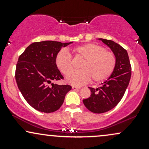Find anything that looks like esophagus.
<instances>
[{
	"mask_svg": "<svg viewBox=\"0 0 149 149\" xmlns=\"http://www.w3.org/2000/svg\"><path fill=\"white\" fill-rule=\"evenodd\" d=\"M72 89L73 90H79L80 89V87H77V86H72Z\"/></svg>",
	"mask_w": 149,
	"mask_h": 149,
	"instance_id": "34e87169",
	"label": "esophagus"
}]
</instances>
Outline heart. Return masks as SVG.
Returning <instances> with one entry per match:
<instances>
[{
	"mask_svg": "<svg viewBox=\"0 0 149 149\" xmlns=\"http://www.w3.org/2000/svg\"><path fill=\"white\" fill-rule=\"evenodd\" d=\"M72 52L76 57L83 59L80 65V71L73 69L70 54L64 50L57 53L55 64L61 73L66 75V81L69 84L82 85L92 79L95 83L107 80L111 75L116 66V57L111 52H107L102 46L94 43H85L74 47Z\"/></svg>",
	"mask_w": 149,
	"mask_h": 149,
	"instance_id": "heart-1",
	"label": "heart"
}]
</instances>
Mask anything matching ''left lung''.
<instances>
[{"label":"left lung","mask_w":149,"mask_h":149,"mask_svg":"<svg viewBox=\"0 0 149 149\" xmlns=\"http://www.w3.org/2000/svg\"><path fill=\"white\" fill-rule=\"evenodd\" d=\"M107 45L116 57L113 71L102 86L90 88L91 95L83 100L85 107L95 113H102L111 110L123 97L131 78V65L126 49L114 41L98 38Z\"/></svg>","instance_id":"8db88e82"}]
</instances>
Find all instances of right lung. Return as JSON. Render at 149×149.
<instances>
[{
    "instance_id": "add662e5",
    "label": "right lung",
    "mask_w": 149,
    "mask_h": 149,
    "mask_svg": "<svg viewBox=\"0 0 149 149\" xmlns=\"http://www.w3.org/2000/svg\"><path fill=\"white\" fill-rule=\"evenodd\" d=\"M73 42L45 40L31 43L18 59L15 79L24 98L32 107L44 113H52L62 105L70 85L52 81L63 79L55 57L62 47Z\"/></svg>"
}]
</instances>
